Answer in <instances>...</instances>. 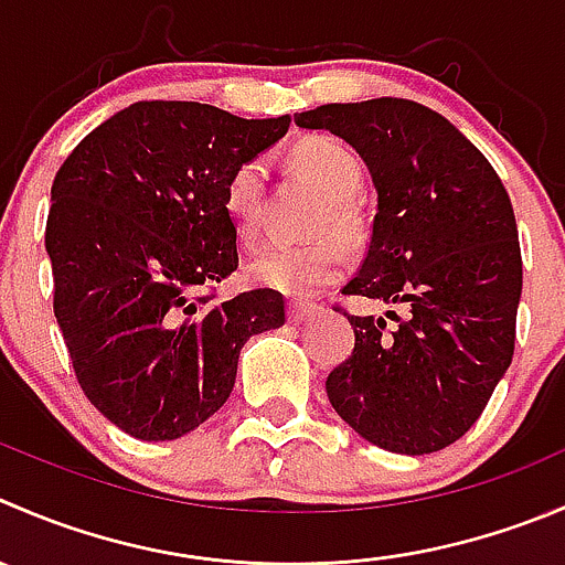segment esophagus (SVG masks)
<instances>
[{
  "label": "esophagus",
  "mask_w": 565,
  "mask_h": 565,
  "mask_svg": "<svg viewBox=\"0 0 565 565\" xmlns=\"http://www.w3.org/2000/svg\"><path fill=\"white\" fill-rule=\"evenodd\" d=\"M309 315H311L309 303H298V300H289L287 320L292 322V326H300V322H306V320H309Z\"/></svg>",
  "instance_id": "1"
}]
</instances>
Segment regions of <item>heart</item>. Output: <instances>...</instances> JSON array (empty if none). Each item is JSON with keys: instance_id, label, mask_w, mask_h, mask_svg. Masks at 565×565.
Here are the masks:
<instances>
[{"instance_id": "b5f03b06", "label": "heart", "mask_w": 565, "mask_h": 565, "mask_svg": "<svg viewBox=\"0 0 565 565\" xmlns=\"http://www.w3.org/2000/svg\"><path fill=\"white\" fill-rule=\"evenodd\" d=\"M292 162L326 195L315 217V232H333L353 239L361 232L355 195L364 188V166L359 157L333 137H306L292 149ZM267 166L262 160L239 162L223 188V206L243 243H254L262 226ZM344 270V250L337 237L306 243H276L250 259V281L289 298H311L317 289L337 281Z\"/></svg>"}]
</instances>
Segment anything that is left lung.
<instances>
[{
	"instance_id": "1",
	"label": "left lung",
	"mask_w": 565,
	"mask_h": 565,
	"mask_svg": "<svg viewBox=\"0 0 565 565\" xmlns=\"http://www.w3.org/2000/svg\"><path fill=\"white\" fill-rule=\"evenodd\" d=\"M303 129L348 140L372 173L370 245L342 295L397 306L348 315L353 353L326 381L333 411L370 445L425 456L461 439L513 359L522 250L491 162L408 98L322 104Z\"/></svg>"
}]
</instances>
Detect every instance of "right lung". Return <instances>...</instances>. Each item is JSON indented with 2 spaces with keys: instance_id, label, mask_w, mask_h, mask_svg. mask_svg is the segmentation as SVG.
<instances>
[{
  "instance_id": "obj_1",
  "label": "right lung",
  "mask_w": 565,
  "mask_h": 565,
  "mask_svg": "<svg viewBox=\"0 0 565 565\" xmlns=\"http://www.w3.org/2000/svg\"><path fill=\"white\" fill-rule=\"evenodd\" d=\"M287 129L289 115L137 102L60 166L46 217L54 317L82 392L124 434L199 428L232 394L243 344L287 320L276 289L215 300L239 265L226 179Z\"/></svg>"
}]
</instances>
